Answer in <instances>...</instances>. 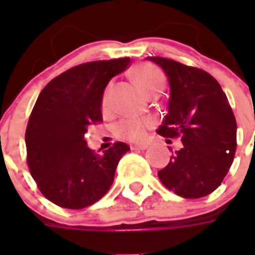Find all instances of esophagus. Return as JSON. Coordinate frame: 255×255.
<instances>
[{"instance_id": "1", "label": "esophagus", "mask_w": 255, "mask_h": 255, "mask_svg": "<svg viewBox=\"0 0 255 255\" xmlns=\"http://www.w3.org/2000/svg\"><path fill=\"white\" fill-rule=\"evenodd\" d=\"M148 148V144H133V145H131V149H141V151H144V149H147Z\"/></svg>"}]
</instances>
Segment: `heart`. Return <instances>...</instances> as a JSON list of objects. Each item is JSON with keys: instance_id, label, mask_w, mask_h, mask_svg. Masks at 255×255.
I'll use <instances>...</instances> for the list:
<instances>
[{"instance_id": "b5f03b06", "label": "heart", "mask_w": 255, "mask_h": 255, "mask_svg": "<svg viewBox=\"0 0 255 255\" xmlns=\"http://www.w3.org/2000/svg\"><path fill=\"white\" fill-rule=\"evenodd\" d=\"M133 79L137 83L144 94L149 95L153 91H161L164 87V77L159 70L152 66H137L132 71ZM110 92H111V85L106 88V91L102 98V108L106 110L110 100ZM155 122L152 119H124L116 124L115 135L116 137L129 141H141L147 136V129L153 127Z\"/></svg>"}]
</instances>
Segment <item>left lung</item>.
<instances>
[{"label": "left lung", "mask_w": 255, "mask_h": 255, "mask_svg": "<svg viewBox=\"0 0 255 255\" xmlns=\"http://www.w3.org/2000/svg\"><path fill=\"white\" fill-rule=\"evenodd\" d=\"M147 59L164 70L170 86L168 114L157 132L182 141L181 149L159 170L160 181L184 198L208 196L221 185L237 149V123L229 100L204 70L163 57Z\"/></svg>", "instance_id": "1"}]
</instances>
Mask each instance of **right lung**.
I'll list each match as a JSON object with an SVG mask.
<instances>
[{
    "label": "right lung",
    "mask_w": 255,
    "mask_h": 255,
    "mask_svg": "<svg viewBox=\"0 0 255 255\" xmlns=\"http://www.w3.org/2000/svg\"><path fill=\"white\" fill-rule=\"evenodd\" d=\"M129 62L127 57L82 63L54 78L38 96L26 127V160L38 189L55 205L83 209L111 188L129 147L116 141L99 155L87 147L85 133L103 122L104 88Z\"/></svg>",
    "instance_id": "1"
}]
</instances>
